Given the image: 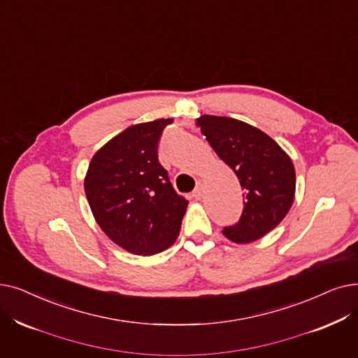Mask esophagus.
<instances>
[{"instance_id":"1","label":"esophagus","mask_w":358,"mask_h":358,"mask_svg":"<svg viewBox=\"0 0 358 358\" xmlns=\"http://www.w3.org/2000/svg\"><path fill=\"white\" fill-rule=\"evenodd\" d=\"M194 199H201V196H203V187H201V184H197V187L194 189L193 194H192Z\"/></svg>"}]
</instances>
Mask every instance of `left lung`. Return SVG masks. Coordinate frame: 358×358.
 <instances>
[{
    "mask_svg": "<svg viewBox=\"0 0 358 358\" xmlns=\"http://www.w3.org/2000/svg\"><path fill=\"white\" fill-rule=\"evenodd\" d=\"M197 126L217 157L234 171L244 190L240 220L225 227L224 236L238 244L266 236L292 205V161L266 133L250 124L228 117L201 115Z\"/></svg>",
    "mask_w": 358,
    "mask_h": 358,
    "instance_id": "obj_1",
    "label": "left lung"
}]
</instances>
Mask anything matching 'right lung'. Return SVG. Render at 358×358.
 Segmentation results:
<instances>
[{"mask_svg":"<svg viewBox=\"0 0 358 358\" xmlns=\"http://www.w3.org/2000/svg\"><path fill=\"white\" fill-rule=\"evenodd\" d=\"M171 122L159 118L126 129L95 153L86 174L85 192L98 225L134 255L152 256L173 245L189 205L158 159Z\"/></svg>","mask_w":358,"mask_h":358,"instance_id":"obj_1","label":"right lung"}]
</instances>
